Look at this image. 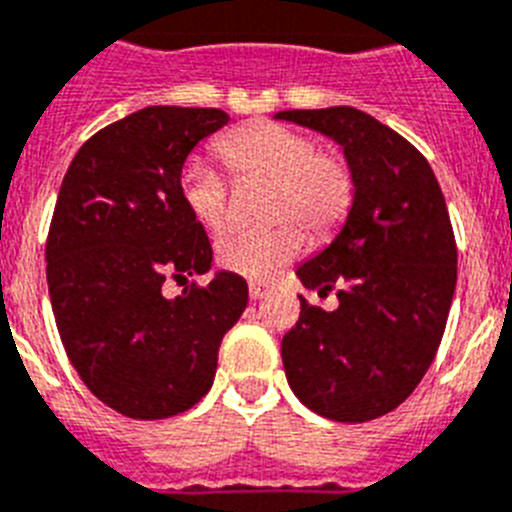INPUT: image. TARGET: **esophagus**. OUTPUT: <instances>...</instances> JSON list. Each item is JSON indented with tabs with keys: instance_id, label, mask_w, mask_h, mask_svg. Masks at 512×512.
Instances as JSON below:
<instances>
[{
	"instance_id": "esophagus-1",
	"label": "esophagus",
	"mask_w": 512,
	"mask_h": 512,
	"mask_svg": "<svg viewBox=\"0 0 512 512\" xmlns=\"http://www.w3.org/2000/svg\"><path fill=\"white\" fill-rule=\"evenodd\" d=\"M268 293H270V288L265 286V283H257V281L250 283V299L260 301V299H265Z\"/></svg>"
}]
</instances>
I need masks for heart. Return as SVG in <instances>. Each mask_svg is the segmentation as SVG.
Returning a JSON list of instances; mask_svg holds the SVG:
<instances>
[{"label":"heart","instance_id":"obj_1","mask_svg":"<svg viewBox=\"0 0 512 512\" xmlns=\"http://www.w3.org/2000/svg\"><path fill=\"white\" fill-rule=\"evenodd\" d=\"M219 157L239 182L268 180V216L281 219L265 229H229L216 239L221 268L244 278H268L299 255L304 231L327 237L345 221L355 198V175L345 157L319 149L299 128L257 121L226 133ZM182 203L208 229H221L229 216V182L203 162H188L180 175Z\"/></svg>","mask_w":512,"mask_h":512}]
</instances>
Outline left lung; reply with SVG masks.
<instances>
[{
	"label": "left lung",
	"mask_w": 512,
	"mask_h": 512,
	"mask_svg": "<svg viewBox=\"0 0 512 512\" xmlns=\"http://www.w3.org/2000/svg\"><path fill=\"white\" fill-rule=\"evenodd\" d=\"M335 139L355 175L348 221L304 262V288L337 293L335 311L301 296L281 342L293 394L317 415L368 422L397 410L433 363L456 291V239L428 159L363 110H281Z\"/></svg>",
	"instance_id": "left-lung-1"
}]
</instances>
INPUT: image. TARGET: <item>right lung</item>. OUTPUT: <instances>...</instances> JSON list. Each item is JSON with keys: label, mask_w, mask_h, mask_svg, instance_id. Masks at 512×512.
Returning a JSON list of instances; mask_svg holds the SVG:
<instances>
[{"label": "right lung", "mask_w": 512, "mask_h": 512, "mask_svg": "<svg viewBox=\"0 0 512 512\" xmlns=\"http://www.w3.org/2000/svg\"><path fill=\"white\" fill-rule=\"evenodd\" d=\"M229 123L219 108L151 105L82 144L61 182L46 278L61 342L110 410L164 420L201 402L247 281L216 273L167 299V278L211 270L213 250L180 195L195 144Z\"/></svg>", "instance_id": "obj_1"}]
</instances>
